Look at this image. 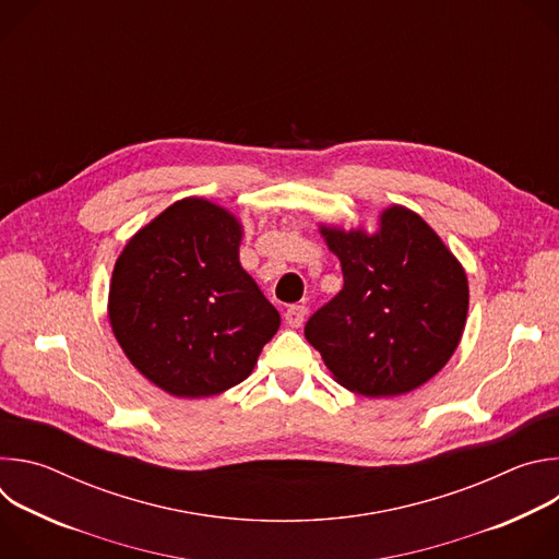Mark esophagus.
I'll list each match as a JSON object with an SVG mask.
<instances>
[{"instance_id": "34e87169", "label": "esophagus", "mask_w": 559, "mask_h": 559, "mask_svg": "<svg viewBox=\"0 0 559 559\" xmlns=\"http://www.w3.org/2000/svg\"><path fill=\"white\" fill-rule=\"evenodd\" d=\"M305 316H307V309H305L302 305H289V307L285 309V313H283L287 328H292V330H296V328L302 325Z\"/></svg>"}]
</instances>
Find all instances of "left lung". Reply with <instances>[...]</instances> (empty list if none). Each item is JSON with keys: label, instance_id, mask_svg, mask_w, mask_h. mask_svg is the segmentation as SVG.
<instances>
[{"label": "left lung", "instance_id": "obj_1", "mask_svg": "<svg viewBox=\"0 0 559 559\" xmlns=\"http://www.w3.org/2000/svg\"><path fill=\"white\" fill-rule=\"evenodd\" d=\"M343 267V289L305 325L334 380L365 397L403 395L431 380L460 345L468 281L414 210L389 205L378 227L318 223Z\"/></svg>", "mask_w": 559, "mask_h": 559}]
</instances>
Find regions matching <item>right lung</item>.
Instances as JSON below:
<instances>
[{
  "mask_svg": "<svg viewBox=\"0 0 559 559\" xmlns=\"http://www.w3.org/2000/svg\"><path fill=\"white\" fill-rule=\"evenodd\" d=\"M243 225L188 197L130 236L108 292L117 343L152 384L175 397H210L243 382L281 316L241 267Z\"/></svg>",
  "mask_w": 559,
  "mask_h": 559,
  "instance_id": "obj_1",
  "label": "right lung"
}]
</instances>
